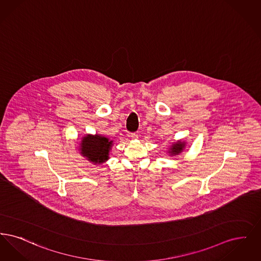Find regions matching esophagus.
Instances as JSON below:
<instances>
[{
	"label": "esophagus",
	"mask_w": 261,
	"mask_h": 261,
	"mask_svg": "<svg viewBox=\"0 0 261 261\" xmlns=\"http://www.w3.org/2000/svg\"><path fill=\"white\" fill-rule=\"evenodd\" d=\"M130 137H131L132 139H137V138H138V134L134 132V133H131V134H130Z\"/></svg>",
	"instance_id": "1"
}]
</instances>
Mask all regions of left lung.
<instances>
[{
  "label": "left lung",
  "mask_w": 261,
  "mask_h": 261,
  "mask_svg": "<svg viewBox=\"0 0 261 261\" xmlns=\"http://www.w3.org/2000/svg\"><path fill=\"white\" fill-rule=\"evenodd\" d=\"M184 146H185V144L183 142H177L176 144H174L173 146H172V149H171L170 152L172 154H178L179 152L182 151Z\"/></svg>",
  "instance_id": "8db88e82"
}]
</instances>
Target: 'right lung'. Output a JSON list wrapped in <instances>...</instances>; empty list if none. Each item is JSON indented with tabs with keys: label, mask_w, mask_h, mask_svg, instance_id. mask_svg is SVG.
<instances>
[{
	"label": "right lung",
	"mask_w": 261,
	"mask_h": 261,
	"mask_svg": "<svg viewBox=\"0 0 261 261\" xmlns=\"http://www.w3.org/2000/svg\"><path fill=\"white\" fill-rule=\"evenodd\" d=\"M112 142L106 137L87 135L81 142V153L91 162L101 163L109 159Z\"/></svg>",
	"instance_id": "1"
}]
</instances>
